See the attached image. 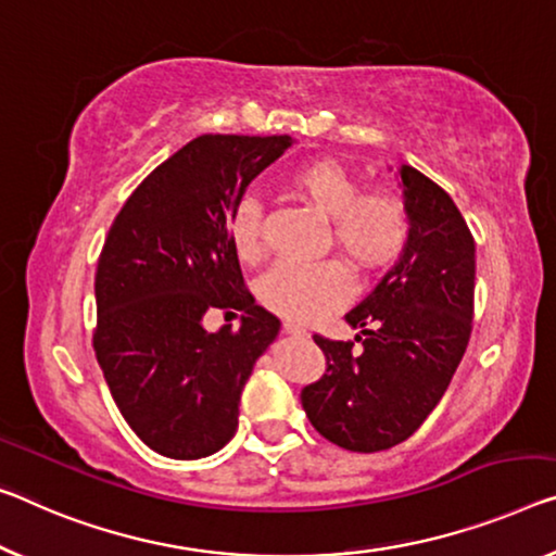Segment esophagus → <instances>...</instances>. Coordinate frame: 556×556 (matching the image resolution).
<instances>
[{
	"instance_id": "obj_1",
	"label": "esophagus",
	"mask_w": 556,
	"mask_h": 556,
	"mask_svg": "<svg viewBox=\"0 0 556 556\" xmlns=\"http://www.w3.org/2000/svg\"><path fill=\"white\" fill-rule=\"evenodd\" d=\"M283 332L286 336H293V338H307V330L295 326V323H283Z\"/></svg>"
}]
</instances>
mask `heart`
<instances>
[{
	"label": "heart",
	"instance_id": "heart-1",
	"mask_svg": "<svg viewBox=\"0 0 556 556\" xmlns=\"http://www.w3.org/2000/svg\"><path fill=\"white\" fill-rule=\"evenodd\" d=\"M290 186L305 203L330 216V238L357 268L375 273L403 255L409 238V211L390 189H363L361 178L336 159L311 161L290 174ZM230 243L243 263L261 261L263 206L255 195L236 201L228 218ZM353 276L343 261H280L258 283V298L273 313L311 323L343 305Z\"/></svg>",
	"mask_w": 556,
	"mask_h": 556
}]
</instances>
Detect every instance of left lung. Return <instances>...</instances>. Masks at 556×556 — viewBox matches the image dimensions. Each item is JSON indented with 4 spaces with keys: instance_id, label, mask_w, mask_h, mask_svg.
<instances>
[{
    "instance_id": "left-lung-1",
    "label": "left lung",
    "mask_w": 556,
    "mask_h": 556,
    "mask_svg": "<svg viewBox=\"0 0 556 556\" xmlns=\"http://www.w3.org/2000/svg\"><path fill=\"white\" fill-rule=\"evenodd\" d=\"M409 238L400 261L345 320L353 340L313 336L320 380L301 390L307 420L332 445L380 452L407 440L445 395L475 315V238L445 189L400 168Z\"/></svg>"
}]
</instances>
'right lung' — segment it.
<instances>
[{"mask_svg":"<svg viewBox=\"0 0 556 556\" xmlns=\"http://www.w3.org/2000/svg\"><path fill=\"white\" fill-rule=\"evenodd\" d=\"M290 136L203 134L126 199L99 255L93 350L124 420L174 459L218 452L238 427L245 380L280 320L255 305L228 236L236 201ZM243 309L208 333V309Z\"/></svg>","mask_w":556,"mask_h":556,"instance_id":"obj_1","label":"right lung"}]
</instances>
